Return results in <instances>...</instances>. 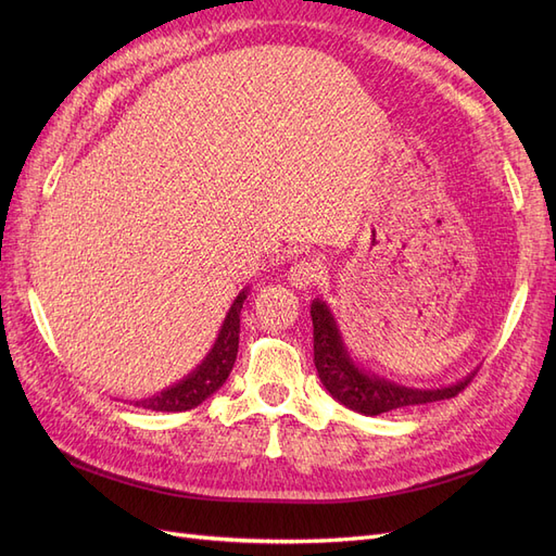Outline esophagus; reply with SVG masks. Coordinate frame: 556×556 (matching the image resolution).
Masks as SVG:
<instances>
[{"label":"esophagus","mask_w":556,"mask_h":556,"mask_svg":"<svg viewBox=\"0 0 556 556\" xmlns=\"http://www.w3.org/2000/svg\"><path fill=\"white\" fill-rule=\"evenodd\" d=\"M323 274H325V268L319 262L301 260L288 271V280L299 290H308V288H313V285L323 280Z\"/></svg>","instance_id":"esophagus-1"}]
</instances>
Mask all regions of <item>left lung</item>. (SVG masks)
<instances>
[{
    "label": "left lung",
    "mask_w": 556,
    "mask_h": 556,
    "mask_svg": "<svg viewBox=\"0 0 556 556\" xmlns=\"http://www.w3.org/2000/svg\"><path fill=\"white\" fill-rule=\"evenodd\" d=\"M313 317V352H315V368L323 380L325 390L341 401L345 408L362 413V415H380L396 408L422 406V403H433L457 396L464 387L476 376L468 374L464 380L439 387V390H417V387H406L380 378L364 368L350 357V352L343 343V336L336 317L327 301L315 299L311 304Z\"/></svg>",
    "instance_id": "1"
}]
</instances>
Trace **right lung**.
Segmentation results:
<instances>
[{"label": "right lung", "instance_id": "1", "mask_svg": "<svg viewBox=\"0 0 556 556\" xmlns=\"http://www.w3.org/2000/svg\"><path fill=\"white\" fill-rule=\"evenodd\" d=\"M245 299H248V288L243 292H239L237 299H233L225 323H223L220 331H217V339H215L213 348L208 350L204 362H201L192 374H188L176 384L166 387V390H162L153 396L129 401L131 406L160 410V413H182V410H190V408L199 406L201 401H206L211 394L220 390L231 374L233 362H237L241 308H243Z\"/></svg>", "mask_w": 556, "mask_h": 556}]
</instances>
